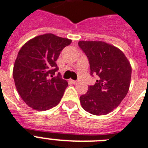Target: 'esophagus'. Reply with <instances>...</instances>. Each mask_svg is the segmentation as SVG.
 I'll use <instances>...</instances> for the list:
<instances>
[{
  "mask_svg": "<svg viewBox=\"0 0 148 148\" xmlns=\"http://www.w3.org/2000/svg\"><path fill=\"white\" fill-rule=\"evenodd\" d=\"M70 82H71V83H73V84H76L77 82H78V81H75V80H70Z\"/></svg>",
  "mask_w": 148,
  "mask_h": 148,
  "instance_id": "esophagus-1",
  "label": "esophagus"
}]
</instances>
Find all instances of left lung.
<instances>
[{
    "label": "left lung",
    "instance_id": "8db88e82",
    "mask_svg": "<svg viewBox=\"0 0 148 148\" xmlns=\"http://www.w3.org/2000/svg\"><path fill=\"white\" fill-rule=\"evenodd\" d=\"M79 46L88 58L91 75L98 76L80 97L82 107L93 115H106L120 104L129 91L130 63L121 50L104 41H80Z\"/></svg>",
    "mask_w": 148,
    "mask_h": 148
}]
</instances>
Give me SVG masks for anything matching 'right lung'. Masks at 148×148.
I'll return each instance as SVG.
<instances>
[{"label": "right lung", "mask_w": 148, "mask_h": 148, "mask_svg": "<svg viewBox=\"0 0 148 148\" xmlns=\"http://www.w3.org/2000/svg\"><path fill=\"white\" fill-rule=\"evenodd\" d=\"M72 40L47 33L33 38L19 50L13 75L19 95L35 110H47L57 106L68 82L61 78L56 61L60 51Z\"/></svg>", "instance_id": "add662e5"}]
</instances>
